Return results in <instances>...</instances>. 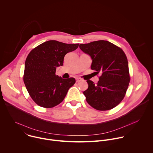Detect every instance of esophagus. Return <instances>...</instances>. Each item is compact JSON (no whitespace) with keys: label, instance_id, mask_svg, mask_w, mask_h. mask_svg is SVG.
<instances>
[{"label":"esophagus","instance_id":"obj_1","mask_svg":"<svg viewBox=\"0 0 153 153\" xmlns=\"http://www.w3.org/2000/svg\"><path fill=\"white\" fill-rule=\"evenodd\" d=\"M81 80H82V79L80 78H76V82H79Z\"/></svg>","mask_w":153,"mask_h":153}]
</instances>
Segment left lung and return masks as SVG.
<instances>
[{"mask_svg": "<svg viewBox=\"0 0 153 153\" xmlns=\"http://www.w3.org/2000/svg\"><path fill=\"white\" fill-rule=\"evenodd\" d=\"M82 51L92 60L91 68L101 74L97 85L87 80L83 92L88 103L98 111L110 110L124 98L130 82L127 58L123 50L108 41L80 44Z\"/></svg>", "mask_w": 153, "mask_h": 153, "instance_id": "left-lung-1", "label": "left lung"}]
</instances>
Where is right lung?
<instances>
[{
    "label": "right lung",
    "instance_id": "1",
    "mask_svg": "<svg viewBox=\"0 0 153 153\" xmlns=\"http://www.w3.org/2000/svg\"><path fill=\"white\" fill-rule=\"evenodd\" d=\"M78 47L79 44L50 40L29 53L25 61L23 80L30 96L38 105L51 108L64 100L76 80L73 77L62 79L55 74L56 69L63 65L65 55Z\"/></svg>",
    "mask_w": 153,
    "mask_h": 153
}]
</instances>
